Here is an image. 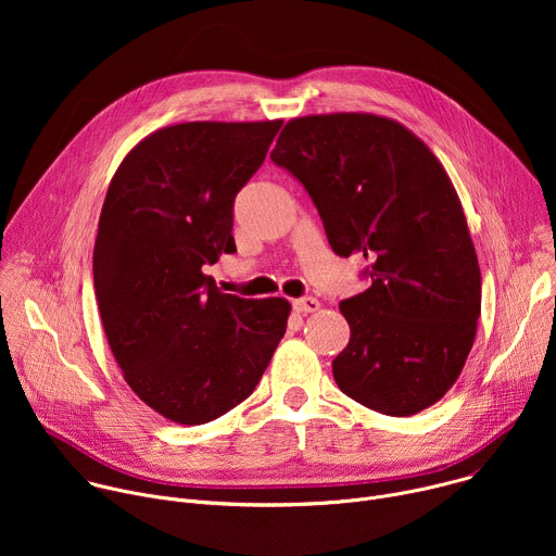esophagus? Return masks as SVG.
<instances>
[{
    "mask_svg": "<svg viewBox=\"0 0 556 556\" xmlns=\"http://www.w3.org/2000/svg\"><path fill=\"white\" fill-rule=\"evenodd\" d=\"M292 307L296 309V312H301V314H307V312H316L321 307V303L316 301L314 296H301V299H294L292 301Z\"/></svg>",
    "mask_w": 556,
    "mask_h": 556,
    "instance_id": "esophagus-1",
    "label": "esophagus"
}]
</instances>
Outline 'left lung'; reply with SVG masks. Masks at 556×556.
<instances>
[{"label": "left lung", "mask_w": 556, "mask_h": 556, "mask_svg": "<svg viewBox=\"0 0 556 556\" xmlns=\"http://www.w3.org/2000/svg\"><path fill=\"white\" fill-rule=\"evenodd\" d=\"M270 157L309 193L332 251L369 262L371 286L341 301L339 389L395 418L435 405L482 309L478 253L442 163L403 123L367 112L292 118Z\"/></svg>", "instance_id": "1"}]
</instances>
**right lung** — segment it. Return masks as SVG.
<instances>
[{"label":"right lung","mask_w":556,"mask_h":556,"mask_svg":"<svg viewBox=\"0 0 556 556\" xmlns=\"http://www.w3.org/2000/svg\"><path fill=\"white\" fill-rule=\"evenodd\" d=\"M279 127L155 129L110 182L92 257L103 330L125 382L172 422L204 425L249 399L286 334V299L226 294L204 275L235 251V195Z\"/></svg>","instance_id":"right-lung-1"}]
</instances>
